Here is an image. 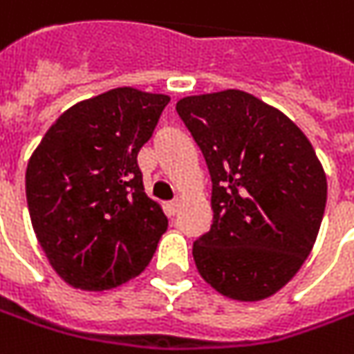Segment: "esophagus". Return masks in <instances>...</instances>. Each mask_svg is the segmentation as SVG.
Returning a JSON list of instances; mask_svg holds the SVG:
<instances>
[{
	"label": "esophagus",
	"mask_w": 354,
	"mask_h": 354,
	"mask_svg": "<svg viewBox=\"0 0 354 354\" xmlns=\"http://www.w3.org/2000/svg\"><path fill=\"white\" fill-rule=\"evenodd\" d=\"M166 209H168V214L174 215L178 214V209H180V200H172L168 205H166Z\"/></svg>",
	"instance_id": "esophagus-1"
}]
</instances>
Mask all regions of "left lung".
<instances>
[{"label": "left lung", "mask_w": 354, "mask_h": 354, "mask_svg": "<svg viewBox=\"0 0 354 354\" xmlns=\"http://www.w3.org/2000/svg\"><path fill=\"white\" fill-rule=\"evenodd\" d=\"M176 111L212 176L214 223L194 243L201 278L259 301L296 276L319 233L327 178L308 137L241 90L189 95Z\"/></svg>", "instance_id": "1"}]
</instances>
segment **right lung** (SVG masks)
Segmentation results:
<instances>
[{"instance_id":"obj_1","label":"right lung","mask_w":354,"mask_h":354,"mask_svg":"<svg viewBox=\"0 0 354 354\" xmlns=\"http://www.w3.org/2000/svg\"><path fill=\"white\" fill-rule=\"evenodd\" d=\"M168 95L115 88L72 105L46 131L25 174L35 235L50 266L82 290L139 276L168 227L137 165Z\"/></svg>"}]
</instances>
